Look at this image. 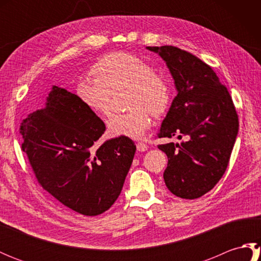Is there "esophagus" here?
<instances>
[{"label": "esophagus", "instance_id": "obj_1", "mask_svg": "<svg viewBox=\"0 0 261 261\" xmlns=\"http://www.w3.org/2000/svg\"><path fill=\"white\" fill-rule=\"evenodd\" d=\"M148 149V146L146 145V143H143V142H138L137 143V150L138 151H146Z\"/></svg>", "mask_w": 261, "mask_h": 261}]
</instances>
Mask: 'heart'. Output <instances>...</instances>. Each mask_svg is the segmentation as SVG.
Wrapping results in <instances>:
<instances>
[{
    "label": "heart",
    "mask_w": 261,
    "mask_h": 261,
    "mask_svg": "<svg viewBox=\"0 0 261 261\" xmlns=\"http://www.w3.org/2000/svg\"><path fill=\"white\" fill-rule=\"evenodd\" d=\"M92 74L95 79L81 81L76 92L81 102L98 115L109 114L111 93L127 90V104L132 109L110 116L108 130L111 136L140 139L151 125L149 112L163 113L169 103L166 80L132 54L107 55L94 65Z\"/></svg>",
    "instance_id": "obj_1"
}]
</instances>
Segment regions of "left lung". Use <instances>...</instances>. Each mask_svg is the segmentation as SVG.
<instances>
[{
    "instance_id": "1",
    "label": "left lung",
    "mask_w": 261,
    "mask_h": 261,
    "mask_svg": "<svg viewBox=\"0 0 261 261\" xmlns=\"http://www.w3.org/2000/svg\"><path fill=\"white\" fill-rule=\"evenodd\" d=\"M147 49L165 60L177 91L158 137L187 139L158 146L168 157L165 184L176 196L198 198L228 167L239 130L236 108L214 70L196 56L173 46Z\"/></svg>"
}]
</instances>
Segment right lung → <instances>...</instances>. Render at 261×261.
Wrapping results in <instances>:
<instances>
[{
    "mask_svg": "<svg viewBox=\"0 0 261 261\" xmlns=\"http://www.w3.org/2000/svg\"><path fill=\"white\" fill-rule=\"evenodd\" d=\"M105 124L65 88L53 86L45 108L22 121V150L39 184L83 215L108 211L119 197L135 157L130 138L98 142Z\"/></svg>",
    "mask_w": 261,
    "mask_h": 261,
    "instance_id": "right-lung-1",
    "label": "right lung"
}]
</instances>
